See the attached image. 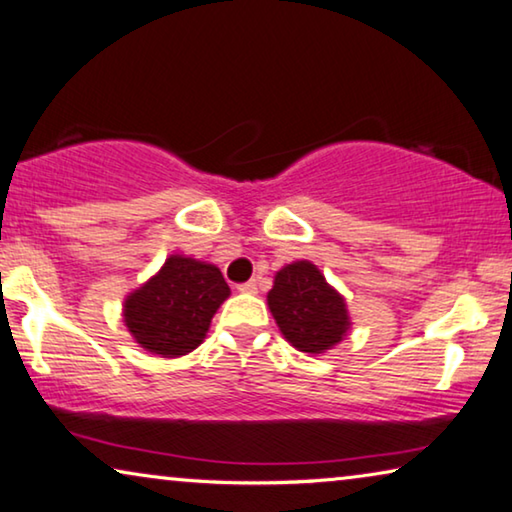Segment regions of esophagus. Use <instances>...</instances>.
<instances>
[{
	"label": "esophagus",
	"instance_id": "esophagus-1",
	"mask_svg": "<svg viewBox=\"0 0 512 512\" xmlns=\"http://www.w3.org/2000/svg\"><path fill=\"white\" fill-rule=\"evenodd\" d=\"M236 289H239L241 294H257V282L255 280H248V282H243V285H239Z\"/></svg>",
	"mask_w": 512,
	"mask_h": 512
}]
</instances>
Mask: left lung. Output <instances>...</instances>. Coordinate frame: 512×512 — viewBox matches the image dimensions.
I'll return each mask as SVG.
<instances>
[{"label":"left lung","instance_id":"left-lung-1","mask_svg":"<svg viewBox=\"0 0 512 512\" xmlns=\"http://www.w3.org/2000/svg\"><path fill=\"white\" fill-rule=\"evenodd\" d=\"M266 303L282 338L303 354L329 352L352 331L345 296L308 259L276 271Z\"/></svg>","mask_w":512,"mask_h":512}]
</instances>
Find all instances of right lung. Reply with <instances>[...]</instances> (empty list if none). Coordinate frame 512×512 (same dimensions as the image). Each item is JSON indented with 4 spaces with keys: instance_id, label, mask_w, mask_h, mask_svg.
<instances>
[{
    "instance_id": "add662e5",
    "label": "right lung",
    "mask_w": 512,
    "mask_h": 512,
    "mask_svg": "<svg viewBox=\"0 0 512 512\" xmlns=\"http://www.w3.org/2000/svg\"><path fill=\"white\" fill-rule=\"evenodd\" d=\"M230 294L216 264L174 253L126 294L121 317L144 352L179 358L202 345L213 315Z\"/></svg>"
}]
</instances>
